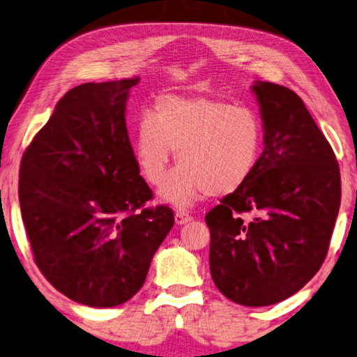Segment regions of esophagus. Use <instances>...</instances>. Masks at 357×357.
<instances>
[{
	"label": "esophagus",
	"instance_id": "1",
	"mask_svg": "<svg viewBox=\"0 0 357 357\" xmlns=\"http://www.w3.org/2000/svg\"><path fill=\"white\" fill-rule=\"evenodd\" d=\"M191 220H192V217L188 212H185V210H177V212H175V223L177 225L190 223Z\"/></svg>",
	"mask_w": 357,
	"mask_h": 357
}]
</instances>
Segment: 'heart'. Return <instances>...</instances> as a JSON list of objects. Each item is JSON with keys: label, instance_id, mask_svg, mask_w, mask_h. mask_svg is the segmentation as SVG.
Instances as JSON below:
<instances>
[{"label": "heart", "instance_id": "obj_1", "mask_svg": "<svg viewBox=\"0 0 357 357\" xmlns=\"http://www.w3.org/2000/svg\"><path fill=\"white\" fill-rule=\"evenodd\" d=\"M262 123L248 106L204 95H161L139 120L134 155L151 185H161L172 150L178 167L161 188L175 207L229 195L253 174L262 149Z\"/></svg>", "mask_w": 357, "mask_h": 357}]
</instances>
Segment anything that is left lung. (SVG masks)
Returning a JSON list of instances; mask_svg holds the SVG:
<instances>
[{"label": "left lung", "mask_w": 357, "mask_h": 357, "mask_svg": "<svg viewBox=\"0 0 357 357\" xmlns=\"http://www.w3.org/2000/svg\"><path fill=\"white\" fill-rule=\"evenodd\" d=\"M253 91L264 150L206 223L213 283L232 302L264 307L296 294L323 266L342 185L334 150L302 99L272 82H256Z\"/></svg>", "instance_id": "obj_1"}]
</instances>
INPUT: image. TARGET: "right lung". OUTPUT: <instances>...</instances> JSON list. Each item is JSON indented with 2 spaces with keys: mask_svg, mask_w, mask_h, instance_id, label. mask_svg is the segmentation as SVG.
<instances>
[{
  "mask_svg": "<svg viewBox=\"0 0 357 357\" xmlns=\"http://www.w3.org/2000/svg\"><path fill=\"white\" fill-rule=\"evenodd\" d=\"M139 79L82 84L56 102L22 156L19 201L40 273L74 302L120 305L142 288L174 226L139 175L126 130Z\"/></svg>",
  "mask_w": 357,
  "mask_h": 357,
  "instance_id": "right-lung-1",
  "label": "right lung"
}]
</instances>
